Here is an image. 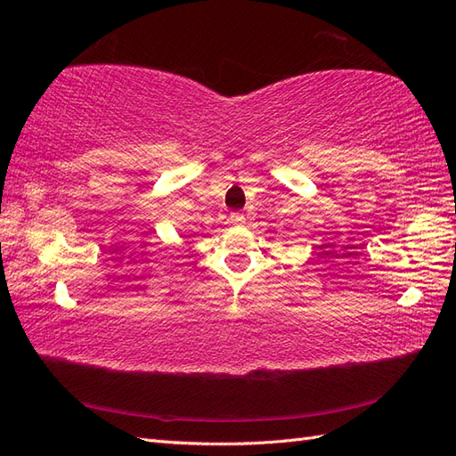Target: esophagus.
<instances>
[{"label": "esophagus", "mask_w": 456, "mask_h": 456, "mask_svg": "<svg viewBox=\"0 0 456 456\" xmlns=\"http://www.w3.org/2000/svg\"><path fill=\"white\" fill-rule=\"evenodd\" d=\"M229 219H231V223H235V225H243V223H245V216H243V213H239V211L231 213Z\"/></svg>", "instance_id": "1"}]
</instances>
